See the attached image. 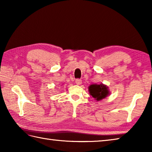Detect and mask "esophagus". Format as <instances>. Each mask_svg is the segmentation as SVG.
Returning <instances> with one entry per match:
<instances>
[{
  "instance_id": "34e87169",
  "label": "esophagus",
  "mask_w": 152,
  "mask_h": 152,
  "mask_svg": "<svg viewBox=\"0 0 152 152\" xmlns=\"http://www.w3.org/2000/svg\"><path fill=\"white\" fill-rule=\"evenodd\" d=\"M75 82H76V84H77V85H80V84H82V80L80 79H76Z\"/></svg>"
}]
</instances>
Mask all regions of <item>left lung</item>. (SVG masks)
<instances>
[{
    "label": "left lung",
    "instance_id": "1",
    "mask_svg": "<svg viewBox=\"0 0 152 152\" xmlns=\"http://www.w3.org/2000/svg\"><path fill=\"white\" fill-rule=\"evenodd\" d=\"M88 92L96 101L105 99L110 94L109 87L103 84H91L88 86Z\"/></svg>",
    "mask_w": 152,
    "mask_h": 152
}]
</instances>
